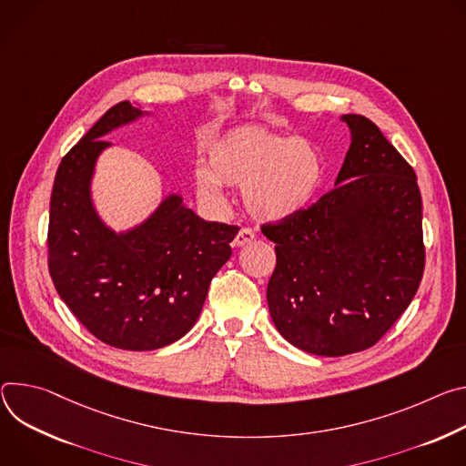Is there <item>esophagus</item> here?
<instances>
[{"label": "esophagus", "instance_id": "1", "mask_svg": "<svg viewBox=\"0 0 466 466\" xmlns=\"http://www.w3.org/2000/svg\"><path fill=\"white\" fill-rule=\"evenodd\" d=\"M255 240V233L251 231V229H248V228H242L238 233H237V237H235V240H233V246L235 248H242V246H246V244H249V242H253Z\"/></svg>", "mask_w": 466, "mask_h": 466}]
</instances>
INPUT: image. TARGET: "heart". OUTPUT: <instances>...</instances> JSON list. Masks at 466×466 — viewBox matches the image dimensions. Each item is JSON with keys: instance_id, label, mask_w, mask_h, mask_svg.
<instances>
[{"instance_id": "heart-1", "label": "heart", "mask_w": 466, "mask_h": 466, "mask_svg": "<svg viewBox=\"0 0 466 466\" xmlns=\"http://www.w3.org/2000/svg\"><path fill=\"white\" fill-rule=\"evenodd\" d=\"M322 179V155L313 142L261 126H238L207 147V168L194 172V190L201 203L222 207L224 185L242 187L248 215L278 224L303 213Z\"/></svg>"}]
</instances>
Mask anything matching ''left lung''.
I'll return each mask as SVG.
<instances>
[{"mask_svg":"<svg viewBox=\"0 0 466 466\" xmlns=\"http://www.w3.org/2000/svg\"><path fill=\"white\" fill-rule=\"evenodd\" d=\"M351 144L335 188L290 220L263 226L278 263L267 299L292 346L340 357L374 346L424 274L417 174L380 127L344 115Z\"/></svg>","mask_w":466,"mask_h":466,"instance_id":"8db88e82","label":"left lung"}]
</instances>
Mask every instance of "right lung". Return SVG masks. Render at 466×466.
<instances>
[{"label":"right lung","mask_w":466,"mask_h":466,"mask_svg":"<svg viewBox=\"0 0 466 466\" xmlns=\"http://www.w3.org/2000/svg\"><path fill=\"white\" fill-rule=\"evenodd\" d=\"M149 111L116 103L65 155L49 201L47 267L76 319L101 342L149 351L196 324L211 279L231 257L238 228L205 222L170 192L146 220L115 231L92 199L103 137Z\"/></svg>","instance_id":"1"}]
</instances>
